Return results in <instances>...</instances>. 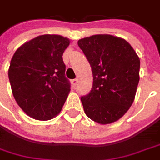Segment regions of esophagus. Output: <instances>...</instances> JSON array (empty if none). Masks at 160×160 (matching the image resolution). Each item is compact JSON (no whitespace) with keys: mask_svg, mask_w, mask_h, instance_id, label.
Instances as JSON below:
<instances>
[{"mask_svg":"<svg viewBox=\"0 0 160 160\" xmlns=\"http://www.w3.org/2000/svg\"><path fill=\"white\" fill-rule=\"evenodd\" d=\"M77 83H78V80H77V79H74V80H71V84H72L73 87H76Z\"/></svg>","mask_w":160,"mask_h":160,"instance_id":"esophagus-1","label":"esophagus"}]
</instances>
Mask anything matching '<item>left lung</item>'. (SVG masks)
Here are the masks:
<instances>
[{"label":"left lung","instance_id":"left-lung-1","mask_svg":"<svg viewBox=\"0 0 160 160\" xmlns=\"http://www.w3.org/2000/svg\"><path fill=\"white\" fill-rule=\"evenodd\" d=\"M78 45L89 61L93 76L90 92L80 98L84 111L99 124L115 122L134 101L139 58L127 41L108 34L80 39Z\"/></svg>","mask_w":160,"mask_h":160}]
</instances>
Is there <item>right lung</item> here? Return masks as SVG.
<instances>
[{
  "mask_svg": "<svg viewBox=\"0 0 160 160\" xmlns=\"http://www.w3.org/2000/svg\"><path fill=\"white\" fill-rule=\"evenodd\" d=\"M70 40L61 35H41L22 45L8 71L16 102L34 119L56 117L71 90L62 60Z\"/></svg>",
  "mask_w": 160,
  "mask_h": 160,
  "instance_id": "obj_1",
  "label": "right lung"
}]
</instances>
